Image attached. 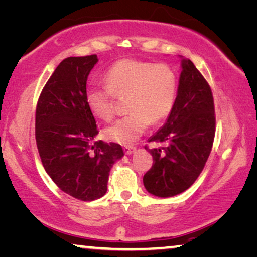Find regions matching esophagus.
I'll list each match as a JSON object with an SVG mask.
<instances>
[{"instance_id": "34e87169", "label": "esophagus", "mask_w": 257, "mask_h": 257, "mask_svg": "<svg viewBox=\"0 0 257 257\" xmlns=\"http://www.w3.org/2000/svg\"><path fill=\"white\" fill-rule=\"evenodd\" d=\"M134 151H136V147H134V146H132V145L124 146V152H125V154H127V155L134 153Z\"/></svg>"}]
</instances>
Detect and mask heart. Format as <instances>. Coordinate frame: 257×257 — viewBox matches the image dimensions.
I'll list each match as a JSON object with an SVG mask.
<instances>
[{"label": "heart", "mask_w": 257, "mask_h": 257, "mask_svg": "<svg viewBox=\"0 0 257 257\" xmlns=\"http://www.w3.org/2000/svg\"><path fill=\"white\" fill-rule=\"evenodd\" d=\"M105 86H90L86 103L94 115L103 120L113 117L115 97L126 98L128 115L105 128L108 139L119 144L137 140L148 127L165 119L176 103L178 77L164 63L121 58L105 71Z\"/></svg>", "instance_id": "1"}]
</instances>
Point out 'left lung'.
Listing matches in <instances>:
<instances>
[{
  "instance_id": "1",
  "label": "left lung",
  "mask_w": 257,
  "mask_h": 257,
  "mask_svg": "<svg viewBox=\"0 0 257 257\" xmlns=\"http://www.w3.org/2000/svg\"><path fill=\"white\" fill-rule=\"evenodd\" d=\"M178 95L167 123L148 142L163 145L148 149L152 168L144 185L153 195L170 197L194 184L210 155L216 116L210 86L191 60L181 62Z\"/></svg>"
}]
</instances>
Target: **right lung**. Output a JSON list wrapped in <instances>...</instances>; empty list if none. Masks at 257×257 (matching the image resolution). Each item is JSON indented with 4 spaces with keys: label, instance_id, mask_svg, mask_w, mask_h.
Masks as SVG:
<instances>
[{
    "label": "right lung",
    "instance_id": "right-lung-1",
    "mask_svg": "<svg viewBox=\"0 0 257 257\" xmlns=\"http://www.w3.org/2000/svg\"><path fill=\"white\" fill-rule=\"evenodd\" d=\"M96 55L63 60L46 82L35 110V140L43 168L66 194L80 201L103 196L120 145L94 141L98 130L86 103V82Z\"/></svg>",
    "mask_w": 257,
    "mask_h": 257
}]
</instances>
